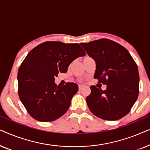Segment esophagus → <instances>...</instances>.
I'll use <instances>...</instances> for the list:
<instances>
[{
	"mask_svg": "<svg viewBox=\"0 0 150 150\" xmlns=\"http://www.w3.org/2000/svg\"><path fill=\"white\" fill-rule=\"evenodd\" d=\"M83 85H79V91H81V90H82V89H83Z\"/></svg>",
	"mask_w": 150,
	"mask_h": 150,
	"instance_id": "esophagus-1",
	"label": "esophagus"
}]
</instances>
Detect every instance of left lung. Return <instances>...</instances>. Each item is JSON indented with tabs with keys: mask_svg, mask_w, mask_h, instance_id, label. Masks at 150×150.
<instances>
[{
	"mask_svg": "<svg viewBox=\"0 0 150 150\" xmlns=\"http://www.w3.org/2000/svg\"><path fill=\"white\" fill-rule=\"evenodd\" d=\"M94 59V79L106 85L102 91L91 86L86 98L90 111L105 120H117L130 111L138 98L139 75L136 62L124 46L108 39L81 44Z\"/></svg>",
	"mask_w": 150,
	"mask_h": 150,
	"instance_id": "left-lung-1",
	"label": "left lung"
}]
</instances>
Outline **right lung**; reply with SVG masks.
<instances>
[{"mask_svg": "<svg viewBox=\"0 0 150 150\" xmlns=\"http://www.w3.org/2000/svg\"><path fill=\"white\" fill-rule=\"evenodd\" d=\"M85 54L79 44L61 42H44L28 52L18 69V95L32 117L52 122L67 112L79 87L74 83L57 86L54 78Z\"/></svg>", "mask_w": 150, "mask_h": 150, "instance_id": "1", "label": "right lung"}]
</instances>
